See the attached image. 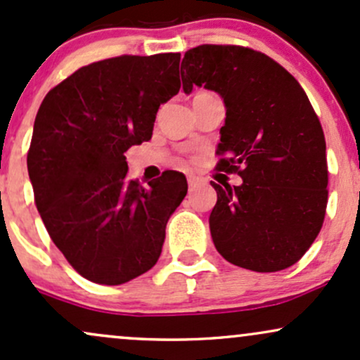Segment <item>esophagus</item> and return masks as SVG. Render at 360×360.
<instances>
[{
  "instance_id": "1",
  "label": "esophagus",
  "mask_w": 360,
  "mask_h": 360,
  "mask_svg": "<svg viewBox=\"0 0 360 360\" xmlns=\"http://www.w3.org/2000/svg\"><path fill=\"white\" fill-rule=\"evenodd\" d=\"M188 184H189V189H194L201 184V179L198 176L191 174V176H188Z\"/></svg>"
}]
</instances>
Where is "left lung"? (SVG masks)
Returning a JSON list of instances; mask_svg holds the SVG:
<instances>
[{
	"label": "left lung",
	"instance_id": "obj_1",
	"mask_svg": "<svg viewBox=\"0 0 360 360\" xmlns=\"http://www.w3.org/2000/svg\"><path fill=\"white\" fill-rule=\"evenodd\" d=\"M186 94L203 86L226 108L217 169L240 186L213 183L210 232L221 257L255 272L292 266L315 242L328 200L320 120L300 82L264 53L238 45H200L181 62Z\"/></svg>",
	"mask_w": 360,
	"mask_h": 360
}]
</instances>
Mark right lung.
Wrapping results in <instances>:
<instances>
[{
	"instance_id": "obj_1",
	"label": "right lung",
	"mask_w": 360,
	"mask_h": 360,
	"mask_svg": "<svg viewBox=\"0 0 360 360\" xmlns=\"http://www.w3.org/2000/svg\"><path fill=\"white\" fill-rule=\"evenodd\" d=\"M181 53L120 56L84 65L51 89L27 155L42 221L82 278L117 286L155 266L171 214L188 193L183 172L143 186L125 152L152 137L162 103L179 93Z\"/></svg>"
}]
</instances>
